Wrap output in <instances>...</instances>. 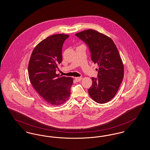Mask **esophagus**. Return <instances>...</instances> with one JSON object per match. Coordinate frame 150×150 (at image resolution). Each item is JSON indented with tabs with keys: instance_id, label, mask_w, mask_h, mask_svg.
I'll return each mask as SVG.
<instances>
[{
	"instance_id": "1",
	"label": "esophagus",
	"mask_w": 150,
	"mask_h": 150,
	"mask_svg": "<svg viewBox=\"0 0 150 150\" xmlns=\"http://www.w3.org/2000/svg\"><path fill=\"white\" fill-rule=\"evenodd\" d=\"M82 79H83V78H81V77H76V78H75V79L76 80V81H81V80H82Z\"/></svg>"
}]
</instances>
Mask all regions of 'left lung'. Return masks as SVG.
<instances>
[{"label": "left lung", "instance_id": "1", "mask_svg": "<svg viewBox=\"0 0 150 150\" xmlns=\"http://www.w3.org/2000/svg\"><path fill=\"white\" fill-rule=\"evenodd\" d=\"M75 35L86 43L91 59L99 66L98 78H92L88 90L95 102L104 104L115 96L124 76V66L113 41L108 36L93 30H87Z\"/></svg>", "mask_w": 150, "mask_h": 150}]
</instances>
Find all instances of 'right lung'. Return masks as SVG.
Here are the masks:
<instances>
[{"label": "right lung", "mask_w": 150, "mask_h": 150, "mask_svg": "<svg viewBox=\"0 0 150 150\" xmlns=\"http://www.w3.org/2000/svg\"><path fill=\"white\" fill-rule=\"evenodd\" d=\"M67 35L49 36L40 42L32 51L28 71L30 83L42 99L52 106L60 105L70 96L73 78L56 74L62 61L63 43Z\"/></svg>", "instance_id": "1"}]
</instances>
